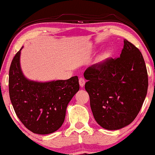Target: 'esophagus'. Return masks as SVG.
Wrapping results in <instances>:
<instances>
[{
    "label": "esophagus",
    "instance_id": "1",
    "mask_svg": "<svg viewBox=\"0 0 155 155\" xmlns=\"http://www.w3.org/2000/svg\"><path fill=\"white\" fill-rule=\"evenodd\" d=\"M79 85H80L81 87H83L84 86V84H85V80H84L82 77H81L80 79H79Z\"/></svg>",
    "mask_w": 155,
    "mask_h": 155
}]
</instances>
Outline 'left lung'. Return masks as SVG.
I'll list each match as a JSON object with an SVG mask.
<instances>
[{
    "instance_id": "8db88e82",
    "label": "left lung",
    "mask_w": 155,
    "mask_h": 155,
    "mask_svg": "<svg viewBox=\"0 0 155 155\" xmlns=\"http://www.w3.org/2000/svg\"><path fill=\"white\" fill-rule=\"evenodd\" d=\"M124 43L120 57L93 64L84 73L95 120L108 130L132 123L147 94L148 74L142 54L128 40Z\"/></svg>"
}]
</instances>
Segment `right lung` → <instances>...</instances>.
Segmentation results:
<instances>
[{"instance_id":"1","label":"right lung","mask_w":155,"mask_h":155,"mask_svg":"<svg viewBox=\"0 0 155 155\" xmlns=\"http://www.w3.org/2000/svg\"><path fill=\"white\" fill-rule=\"evenodd\" d=\"M20 50L12 61L8 92L15 113L32 132L47 135L63 124L67 106L79 91L78 76L67 80L39 82L26 79L20 68Z\"/></svg>"}]
</instances>
